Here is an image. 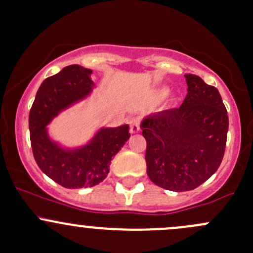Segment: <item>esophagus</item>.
I'll list each match as a JSON object with an SVG mask.
<instances>
[{"label":"esophagus","mask_w":253,"mask_h":253,"mask_svg":"<svg viewBox=\"0 0 253 253\" xmlns=\"http://www.w3.org/2000/svg\"><path fill=\"white\" fill-rule=\"evenodd\" d=\"M129 127H131V133H138L140 129V120L138 118H132L129 120Z\"/></svg>","instance_id":"34e87169"}]
</instances>
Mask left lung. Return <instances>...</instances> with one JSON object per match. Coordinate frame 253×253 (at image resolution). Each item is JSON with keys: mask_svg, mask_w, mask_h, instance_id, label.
Returning a JSON list of instances; mask_svg holds the SVG:
<instances>
[{"mask_svg": "<svg viewBox=\"0 0 253 253\" xmlns=\"http://www.w3.org/2000/svg\"><path fill=\"white\" fill-rule=\"evenodd\" d=\"M188 93L179 108L143 120L147 173L154 184L188 191L206 182L219 167L229 127L227 109L216 87L185 74Z\"/></svg>", "mask_w": 253, "mask_h": 253, "instance_id": "left-lung-1", "label": "left lung"}]
</instances>
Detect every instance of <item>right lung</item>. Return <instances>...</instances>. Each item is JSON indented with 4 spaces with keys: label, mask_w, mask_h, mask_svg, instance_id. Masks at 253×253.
Here are the masks:
<instances>
[{
    "label": "right lung",
    "mask_w": 253,
    "mask_h": 253,
    "mask_svg": "<svg viewBox=\"0 0 253 253\" xmlns=\"http://www.w3.org/2000/svg\"><path fill=\"white\" fill-rule=\"evenodd\" d=\"M91 69L78 64L65 66L47 78L36 93L29 114V128L34 158L44 174L64 188L94 187L105 179L111 159L131 137L129 126L102 128L89 144L65 150L52 142L46 126L63 109L88 95L94 84Z\"/></svg>",
    "instance_id": "right-lung-1"
}]
</instances>
